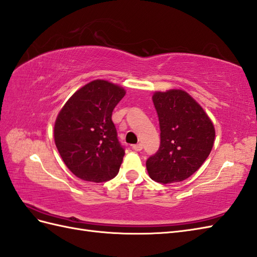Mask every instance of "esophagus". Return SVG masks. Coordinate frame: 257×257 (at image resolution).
Instances as JSON below:
<instances>
[{
  "label": "esophagus",
  "instance_id": "34e87169",
  "mask_svg": "<svg viewBox=\"0 0 257 257\" xmlns=\"http://www.w3.org/2000/svg\"><path fill=\"white\" fill-rule=\"evenodd\" d=\"M133 149L135 151H141L143 149V146L141 143H138V144H135V146H133Z\"/></svg>",
  "mask_w": 257,
  "mask_h": 257
}]
</instances>
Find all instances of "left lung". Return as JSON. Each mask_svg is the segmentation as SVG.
I'll use <instances>...</instances> for the list:
<instances>
[{"label":"left lung","instance_id":"obj_1","mask_svg":"<svg viewBox=\"0 0 257 257\" xmlns=\"http://www.w3.org/2000/svg\"><path fill=\"white\" fill-rule=\"evenodd\" d=\"M161 144L147 161L151 179L173 183L186 180L199 169L214 146L212 120L193 97L182 90L155 92Z\"/></svg>","mask_w":257,"mask_h":257}]
</instances>
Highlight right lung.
I'll use <instances>...</instances> for the list:
<instances>
[{"label":"right lung","mask_w":257,"mask_h":257,"mask_svg":"<svg viewBox=\"0 0 257 257\" xmlns=\"http://www.w3.org/2000/svg\"><path fill=\"white\" fill-rule=\"evenodd\" d=\"M124 94L119 85L93 80L75 92L61 109L54 140L65 165L78 178L105 182L119 172L124 149L111 114Z\"/></svg>","instance_id":"right-lung-1"}]
</instances>
